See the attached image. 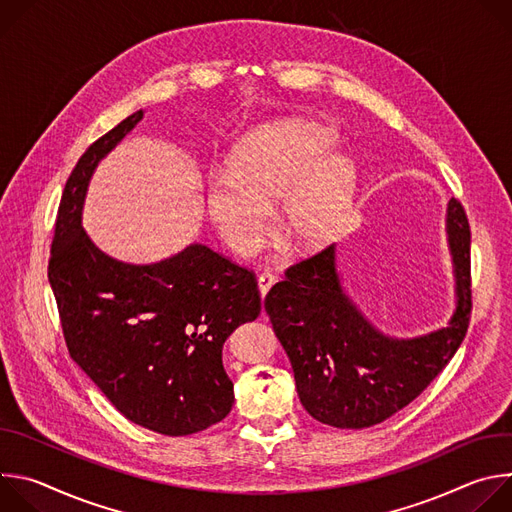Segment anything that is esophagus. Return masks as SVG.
Listing matches in <instances>:
<instances>
[{
    "label": "esophagus",
    "mask_w": 512,
    "mask_h": 512,
    "mask_svg": "<svg viewBox=\"0 0 512 512\" xmlns=\"http://www.w3.org/2000/svg\"><path fill=\"white\" fill-rule=\"evenodd\" d=\"M275 281H277V275H275L273 271H269V269L261 271V275H259V291H261V298L267 296V291L271 289V285H273Z\"/></svg>",
    "instance_id": "obj_1"
}]
</instances>
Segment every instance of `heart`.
Segmentation results:
<instances>
[{"label": "heart", "mask_w": 512, "mask_h": 512, "mask_svg": "<svg viewBox=\"0 0 512 512\" xmlns=\"http://www.w3.org/2000/svg\"><path fill=\"white\" fill-rule=\"evenodd\" d=\"M332 133L308 121H279L247 133L231 154V172L206 180L216 231L243 255L255 253L273 225L271 200H283V229L298 247H318L346 225L356 198V168L326 156Z\"/></svg>", "instance_id": "1"}]
</instances>
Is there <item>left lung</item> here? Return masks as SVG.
<instances>
[{
  "label": "left lung",
  "instance_id": "obj_1",
  "mask_svg": "<svg viewBox=\"0 0 512 512\" xmlns=\"http://www.w3.org/2000/svg\"><path fill=\"white\" fill-rule=\"evenodd\" d=\"M458 306L437 332L393 340L375 330L340 287L334 245L285 269L265 312L294 369L306 411L328 425L360 429L409 405L460 348L472 314L470 225L460 200L448 206Z\"/></svg>",
  "mask_w": 512,
  "mask_h": 512
}]
</instances>
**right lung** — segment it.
<instances>
[{
  "label": "right lung",
  "instance_id": "obj_1",
  "mask_svg": "<svg viewBox=\"0 0 512 512\" xmlns=\"http://www.w3.org/2000/svg\"><path fill=\"white\" fill-rule=\"evenodd\" d=\"M143 117L135 111L91 143L62 190L48 259L70 358L129 421L190 435L225 419L233 381L223 367L229 334L261 312L255 273L206 245L129 265L99 251L81 225L99 160Z\"/></svg>",
  "mask_w": 512,
  "mask_h": 512
}]
</instances>
